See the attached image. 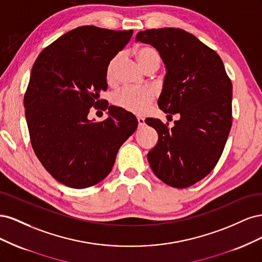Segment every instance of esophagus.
Listing matches in <instances>:
<instances>
[{
	"mask_svg": "<svg viewBox=\"0 0 262 262\" xmlns=\"http://www.w3.org/2000/svg\"><path fill=\"white\" fill-rule=\"evenodd\" d=\"M138 123H139V126H143L145 124L144 119L142 117H138Z\"/></svg>",
	"mask_w": 262,
	"mask_h": 262,
	"instance_id": "esophagus-1",
	"label": "esophagus"
}]
</instances>
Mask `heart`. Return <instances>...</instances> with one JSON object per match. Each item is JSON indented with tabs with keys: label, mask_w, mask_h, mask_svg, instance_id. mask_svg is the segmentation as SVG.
I'll return each mask as SVG.
<instances>
[{
	"label": "heart",
	"mask_w": 262,
	"mask_h": 262,
	"mask_svg": "<svg viewBox=\"0 0 262 262\" xmlns=\"http://www.w3.org/2000/svg\"><path fill=\"white\" fill-rule=\"evenodd\" d=\"M136 54L139 64L146 72L156 71L161 64V54L153 47L142 46L137 50ZM119 60H120V54L112 59L107 67L106 80L109 84H113L115 81V70ZM154 93L150 90H136L130 89V87H123L113 95V102L115 106L120 107L126 112L142 114L154 101Z\"/></svg>",
	"instance_id": "1"
}]
</instances>
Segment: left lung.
<instances>
[{"label": "left lung", "instance_id": "left-lung-1", "mask_svg": "<svg viewBox=\"0 0 262 262\" xmlns=\"http://www.w3.org/2000/svg\"><path fill=\"white\" fill-rule=\"evenodd\" d=\"M136 40L160 52L166 75L157 104L179 117L171 129L160 119H145L158 134L149 166L166 185L190 187L209 175L223 153L232 128V82L220 55L184 29H147Z\"/></svg>", "mask_w": 262, "mask_h": 262}]
</instances>
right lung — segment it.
Returning a JSON list of instances; mask_svg holds the SVG:
<instances>
[{
    "mask_svg": "<svg viewBox=\"0 0 262 262\" xmlns=\"http://www.w3.org/2000/svg\"><path fill=\"white\" fill-rule=\"evenodd\" d=\"M132 33L77 27L43 49L31 69L24 96L31 146L47 171L70 188L104 180L119 148L138 128L136 116L99 99L108 87L109 62ZM99 104L108 109V118L89 121V109Z\"/></svg>",
    "mask_w": 262,
    "mask_h": 262,
    "instance_id": "1",
    "label": "right lung"
}]
</instances>
